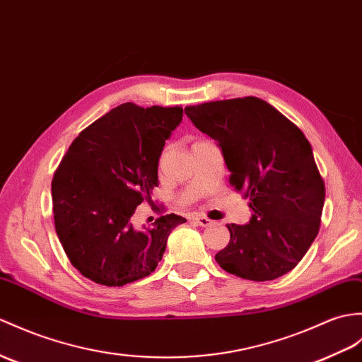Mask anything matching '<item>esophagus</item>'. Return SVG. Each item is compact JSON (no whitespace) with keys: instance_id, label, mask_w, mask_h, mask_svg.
I'll list each match as a JSON object with an SVG mask.
<instances>
[{"instance_id":"34e87169","label":"esophagus","mask_w":362,"mask_h":362,"mask_svg":"<svg viewBox=\"0 0 362 362\" xmlns=\"http://www.w3.org/2000/svg\"><path fill=\"white\" fill-rule=\"evenodd\" d=\"M194 221H196L197 225L204 226V228H205V226H209V225L213 223V221H209L208 217H205V216H197V217H194Z\"/></svg>"}]
</instances>
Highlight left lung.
<instances>
[{
	"label": "left lung",
	"instance_id": "8db88e82",
	"mask_svg": "<svg viewBox=\"0 0 362 362\" xmlns=\"http://www.w3.org/2000/svg\"><path fill=\"white\" fill-rule=\"evenodd\" d=\"M185 114L216 140L230 185L253 211L245 225H228L230 242L217 264L257 282L291 272L317 236L325 197L310 141L256 97L188 106Z\"/></svg>",
	"mask_w": 362,
	"mask_h": 362
}]
</instances>
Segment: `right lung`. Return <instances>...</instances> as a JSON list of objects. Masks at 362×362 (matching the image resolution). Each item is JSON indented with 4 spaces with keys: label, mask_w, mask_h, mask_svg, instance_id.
<instances>
[{
    "label": "right lung",
    "mask_w": 362,
    "mask_h": 362,
    "mask_svg": "<svg viewBox=\"0 0 362 362\" xmlns=\"http://www.w3.org/2000/svg\"><path fill=\"white\" fill-rule=\"evenodd\" d=\"M179 106L123 103L72 141L52 180L55 231L77 270L122 287L156 270L168 236L187 219L166 214L149 230L131 217L158 187V158L182 122Z\"/></svg>",
    "instance_id": "right-lung-1"
}]
</instances>
